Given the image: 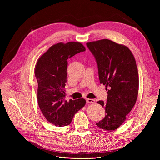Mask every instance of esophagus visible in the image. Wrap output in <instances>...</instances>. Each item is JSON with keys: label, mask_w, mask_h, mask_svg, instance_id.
Masks as SVG:
<instances>
[{"label": "esophagus", "mask_w": 160, "mask_h": 160, "mask_svg": "<svg viewBox=\"0 0 160 160\" xmlns=\"http://www.w3.org/2000/svg\"><path fill=\"white\" fill-rule=\"evenodd\" d=\"M86 101L88 103H95V101L93 99H88V98L86 99Z\"/></svg>", "instance_id": "esophagus-1"}]
</instances>
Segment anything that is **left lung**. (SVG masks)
I'll list each match as a JSON object with an SVG mask.
<instances>
[{"label": "left lung", "instance_id": "1", "mask_svg": "<svg viewBox=\"0 0 160 160\" xmlns=\"http://www.w3.org/2000/svg\"><path fill=\"white\" fill-rule=\"evenodd\" d=\"M98 68L100 83L108 88L106 102L98 101L105 117L96 125L101 129H118L136 102L139 76L135 58L127 47L109 39L87 43Z\"/></svg>", "mask_w": 160, "mask_h": 160}]
</instances>
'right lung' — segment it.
<instances>
[{
	"label": "right lung",
	"instance_id": "1",
	"mask_svg": "<svg viewBox=\"0 0 160 160\" xmlns=\"http://www.w3.org/2000/svg\"><path fill=\"white\" fill-rule=\"evenodd\" d=\"M85 48L80 42L52 45L38 60L35 74L38 82V103L48 122L62 127L69 125L75 114L84 107L83 98L65 100L67 59Z\"/></svg>",
	"mask_w": 160,
	"mask_h": 160
}]
</instances>
